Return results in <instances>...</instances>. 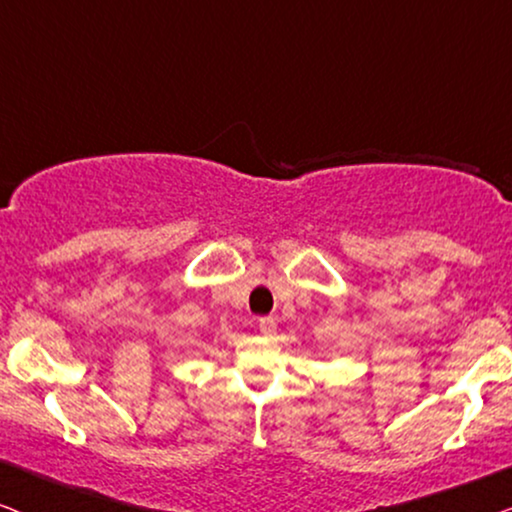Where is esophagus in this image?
I'll return each instance as SVG.
<instances>
[{"label": "esophagus", "instance_id": "1", "mask_svg": "<svg viewBox=\"0 0 512 512\" xmlns=\"http://www.w3.org/2000/svg\"><path fill=\"white\" fill-rule=\"evenodd\" d=\"M258 328H261L263 335H272V333H275L277 324H275V319H272V317H263V319H258Z\"/></svg>", "mask_w": 512, "mask_h": 512}]
</instances>
